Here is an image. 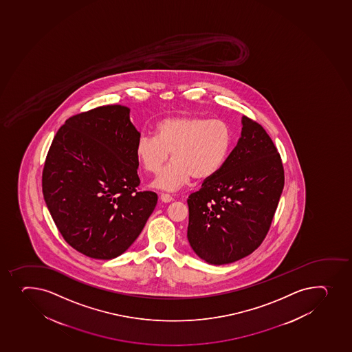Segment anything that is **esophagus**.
I'll use <instances>...</instances> for the list:
<instances>
[{
  "mask_svg": "<svg viewBox=\"0 0 352 352\" xmlns=\"http://www.w3.org/2000/svg\"><path fill=\"white\" fill-rule=\"evenodd\" d=\"M160 199H162V202L168 204V202H170V201H173V197H172L170 195H168V194H160Z\"/></svg>",
  "mask_w": 352,
  "mask_h": 352,
  "instance_id": "obj_1",
  "label": "esophagus"
}]
</instances>
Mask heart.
Instances as JSON below:
<instances>
[{
	"mask_svg": "<svg viewBox=\"0 0 352 352\" xmlns=\"http://www.w3.org/2000/svg\"><path fill=\"white\" fill-rule=\"evenodd\" d=\"M234 136L224 121L206 116H170L158 121L155 138H138L135 153L145 172L157 174L153 186L175 190L190 179L207 182L221 172L232 153Z\"/></svg>",
	"mask_w": 352,
	"mask_h": 352,
	"instance_id": "obj_1",
	"label": "heart"
}]
</instances>
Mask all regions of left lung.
Wrapping results in <instances>:
<instances>
[{"label": "left lung", "mask_w": 352, "mask_h": 352, "mask_svg": "<svg viewBox=\"0 0 352 352\" xmlns=\"http://www.w3.org/2000/svg\"><path fill=\"white\" fill-rule=\"evenodd\" d=\"M241 124V136L221 172L187 199L189 245L210 265L238 261L261 245L284 187L272 138L247 116Z\"/></svg>", "instance_id": "obj_1"}]
</instances>
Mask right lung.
Returning <instances> with one entry per match:
<instances>
[{
    "instance_id": "add662e5",
    "label": "right lung",
    "mask_w": 352,
    "mask_h": 352,
    "mask_svg": "<svg viewBox=\"0 0 352 352\" xmlns=\"http://www.w3.org/2000/svg\"><path fill=\"white\" fill-rule=\"evenodd\" d=\"M126 106L72 116L58 129L43 170V194L63 239L89 258L111 260L131 246L156 207L138 192L141 134Z\"/></svg>"
}]
</instances>
